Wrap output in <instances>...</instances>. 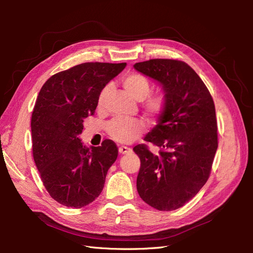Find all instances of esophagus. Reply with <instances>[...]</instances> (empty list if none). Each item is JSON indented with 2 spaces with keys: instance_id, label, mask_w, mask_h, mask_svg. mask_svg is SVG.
<instances>
[{
  "instance_id": "1",
  "label": "esophagus",
  "mask_w": 253,
  "mask_h": 253,
  "mask_svg": "<svg viewBox=\"0 0 253 253\" xmlns=\"http://www.w3.org/2000/svg\"><path fill=\"white\" fill-rule=\"evenodd\" d=\"M118 151H119L120 154H127V153L132 152V149L128 148V147H125V145H121V147H119Z\"/></svg>"
}]
</instances>
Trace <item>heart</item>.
I'll list each match as a JSON object with an SVG mask.
<instances>
[{"label": "heart", "instance_id": "1", "mask_svg": "<svg viewBox=\"0 0 253 253\" xmlns=\"http://www.w3.org/2000/svg\"><path fill=\"white\" fill-rule=\"evenodd\" d=\"M122 86L126 93L136 100H141L142 109L152 118H159L167 110L168 99L164 91H151V83L145 76L139 73H131L126 75L121 80ZM111 84L101 89L98 97V105L102 106L106 97L111 91ZM105 132L112 139L122 143L131 142L144 132V121L138 118H113L104 126Z\"/></svg>", "mask_w": 253, "mask_h": 253}]
</instances>
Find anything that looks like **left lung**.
Returning a JSON list of instances; mask_svg holds the SVG:
<instances>
[{
  "label": "left lung",
  "instance_id": "left-lung-1",
  "mask_svg": "<svg viewBox=\"0 0 253 253\" xmlns=\"http://www.w3.org/2000/svg\"><path fill=\"white\" fill-rule=\"evenodd\" d=\"M134 67L162 84L168 99L159 124L144 138L159 148L157 154L144 143L133 149L140 159L137 191L153 208L176 210L210 176L218 144L215 106L200 76L183 61L151 59Z\"/></svg>",
  "mask_w": 253,
  "mask_h": 253
}]
</instances>
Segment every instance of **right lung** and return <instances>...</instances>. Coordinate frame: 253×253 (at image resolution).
Here are the masks:
<instances>
[{"label":"right lung","mask_w":253,"mask_h":253,"mask_svg":"<svg viewBox=\"0 0 253 253\" xmlns=\"http://www.w3.org/2000/svg\"><path fill=\"white\" fill-rule=\"evenodd\" d=\"M126 65L82 63L52 75L40 89L32 114L33 156L45 189L61 205L82 208L101 193L118 148L105 139L89 150L78 135L101 89Z\"/></svg>","instance_id":"1"}]
</instances>
